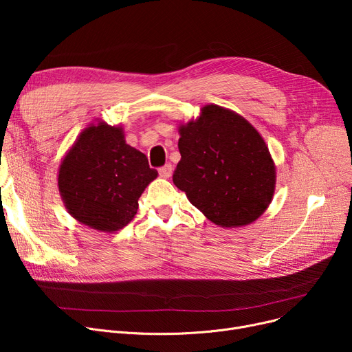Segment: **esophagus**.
Returning <instances> with one entry per match:
<instances>
[{
	"mask_svg": "<svg viewBox=\"0 0 352 352\" xmlns=\"http://www.w3.org/2000/svg\"><path fill=\"white\" fill-rule=\"evenodd\" d=\"M158 173H160V175H161L162 178H170L171 174H173V165H171V164L162 165L161 168L158 170Z\"/></svg>",
	"mask_w": 352,
	"mask_h": 352,
	"instance_id": "34e87169",
	"label": "esophagus"
}]
</instances>
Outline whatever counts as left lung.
I'll return each mask as SVG.
<instances>
[{"label":"left lung","mask_w":352,"mask_h":352,"mask_svg":"<svg viewBox=\"0 0 352 352\" xmlns=\"http://www.w3.org/2000/svg\"><path fill=\"white\" fill-rule=\"evenodd\" d=\"M179 135L181 160L173 181L210 221L241 227L267 210L275 166L263 137L247 120L207 105L197 121L179 128Z\"/></svg>","instance_id":"obj_1"}]
</instances>
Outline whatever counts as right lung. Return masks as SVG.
<instances>
[{
  "instance_id": "obj_1",
  "label": "right lung",
  "mask_w": 352,
  "mask_h": 352,
  "mask_svg": "<svg viewBox=\"0 0 352 352\" xmlns=\"http://www.w3.org/2000/svg\"><path fill=\"white\" fill-rule=\"evenodd\" d=\"M157 175L145 154L125 144L121 128L100 122L84 129L63 160L58 187L74 218L111 232L134 218L138 198Z\"/></svg>"
}]
</instances>
